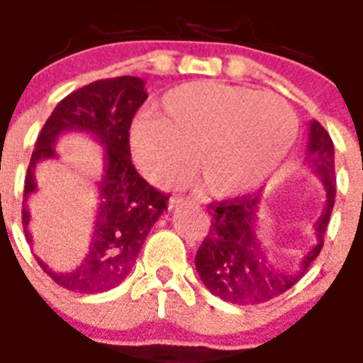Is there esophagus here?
<instances>
[{
  "mask_svg": "<svg viewBox=\"0 0 363 363\" xmlns=\"http://www.w3.org/2000/svg\"><path fill=\"white\" fill-rule=\"evenodd\" d=\"M189 203H191V201L185 200V198H182V196H172L171 200H169V209L176 211V209H178V207H184V205H189Z\"/></svg>",
  "mask_w": 363,
  "mask_h": 363,
  "instance_id": "esophagus-1",
  "label": "esophagus"
}]
</instances>
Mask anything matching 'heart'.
<instances>
[{
  "mask_svg": "<svg viewBox=\"0 0 363 363\" xmlns=\"http://www.w3.org/2000/svg\"><path fill=\"white\" fill-rule=\"evenodd\" d=\"M298 120L274 94L216 82L182 85L163 98L162 118L142 116L130 127V147L143 174L174 185L196 171L216 196L255 189L293 149Z\"/></svg>",
  "mask_w": 363,
  "mask_h": 363,
  "instance_id": "b5f03b06",
  "label": "heart"
}]
</instances>
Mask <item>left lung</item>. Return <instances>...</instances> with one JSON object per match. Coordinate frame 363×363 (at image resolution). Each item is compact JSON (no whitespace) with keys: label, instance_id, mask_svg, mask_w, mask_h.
Listing matches in <instances>:
<instances>
[{"label":"left lung","instance_id":"1","mask_svg":"<svg viewBox=\"0 0 363 363\" xmlns=\"http://www.w3.org/2000/svg\"><path fill=\"white\" fill-rule=\"evenodd\" d=\"M306 160L325 189V205L314 221L316 243L303 252L296 271H284L265 255L258 234L259 196H242L209 205L211 230L201 242L194 264L214 296L238 306L264 303L289 291L320 255L335 207V145L316 120L309 123Z\"/></svg>","mask_w":363,"mask_h":363}]
</instances>
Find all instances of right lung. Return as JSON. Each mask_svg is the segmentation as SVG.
<instances>
[{"label": "right lung", "instance_id": "obj_1", "mask_svg": "<svg viewBox=\"0 0 363 363\" xmlns=\"http://www.w3.org/2000/svg\"><path fill=\"white\" fill-rule=\"evenodd\" d=\"M147 99L145 82L136 76L98 79L63 98L38 136L25 176L23 229L27 242L30 213L27 200L38 191L36 167L57 158V138L65 133H85L104 147V176L98 182L96 211L89 251L69 272H54L38 258L47 274L74 293H105L120 285L133 271L147 234L167 211L169 196L156 191L138 174L130 162L129 130L136 111Z\"/></svg>", "mask_w": 363, "mask_h": 363}]
</instances>
